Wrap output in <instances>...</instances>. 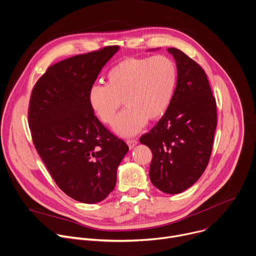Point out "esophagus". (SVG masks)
<instances>
[{"label": "esophagus", "mask_w": 256, "mask_h": 256, "mask_svg": "<svg viewBox=\"0 0 256 256\" xmlns=\"http://www.w3.org/2000/svg\"><path fill=\"white\" fill-rule=\"evenodd\" d=\"M128 148L130 149H132L134 148V146L138 144V141L136 140H128Z\"/></svg>", "instance_id": "1"}]
</instances>
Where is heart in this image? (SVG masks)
I'll list each match as a JSON object with an SVG mask.
<instances>
[{
	"label": "heart",
	"instance_id": "obj_1",
	"mask_svg": "<svg viewBox=\"0 0 256 256\" xmlns=\"http://www.w3.org/2000/svg\"><path fill=\"white\" fill-rule=\"evenodd\" d=\"M176 63L166 55L130 57L110 68L107 84H95L88 92L90 108L104 124H111L122 100L126 109L113 124L122 136L140 132L148 120L168 110L176 86Z\"/></svg>",
	"mask_w": 256,
	"mask_h": 256
}]
</instances>
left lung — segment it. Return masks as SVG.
Returning <instances> with one entry per match:
<instances>
[{
	"label": "left lung",
	"mask_w": 256,
	"mask_h": 256,
	"mask_svg": "<svg viewBox=\"0 0 256 256\" xmlns=\"http://www.w3.org/2000/svg\"><path fill=\"white\" fill-rule=\"evenodd\" d=\"M168 51L178 70L174 97L164 115L141 136L140 143L153 154L151 182L164 193L178 194L193 186L208 164L216 128V103L202 67L178 49Z\"/></svg>",
	"instance_id": "obj_1"
}]
</instances>
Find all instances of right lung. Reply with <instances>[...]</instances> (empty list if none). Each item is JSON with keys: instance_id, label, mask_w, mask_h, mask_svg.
Listing matches in <instances>:
<instances>
[{"instance_id": "1", "label": "right lung", "mask_w": 256, "mask_h": 256, "mask_svg": "<svg viewBox=\"0 0 256 256\" xmlns=\"http://www.w3.org/2000/svg\"><path fill=\"white\" fill-rule=\"evenodd\" d=\"M118 50L110 46L60 61L32 92L28 124L34 147L58 187L82 203H98L113 191L128 151L99 122L88 100V88Z\"/></svg>"}]
</instances>
